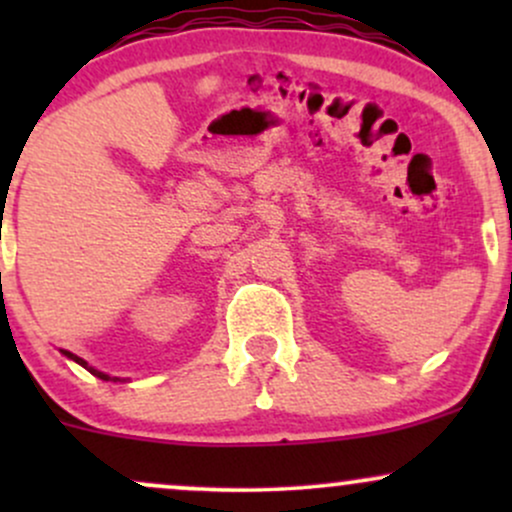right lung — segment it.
I'll use <instances>...</instances> for the list:
<instances>
[{
    "mask_svg": "<svg viewBox=\"0 0 512 512\" xmlns=\"http://www.w3.org/2000/svg\"><path fill=\"white\" fill-rule=\"evenodd\" d=\"M64 356L74 358V361H76V363H79V366H84L86 370H91V373H93V375H98V378H101V380H120V378H110V375H105V373H101V370H96V368H88V363L84 361V358H79V356L69 354V351H64Z\"/></svg>",
    "mask_w": 512,
    "mask_h": 512,
    "instance_id": "obj_1",
    "label": "right lung"
}]
</instances>
